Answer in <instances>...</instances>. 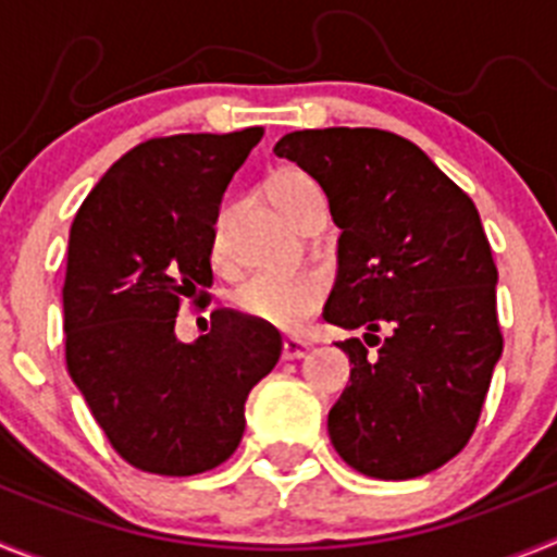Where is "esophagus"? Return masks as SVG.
<instances>
[{
	"label": "esophagus",
	"mask_w": 557,
	"mask_h": 557,
	"mask_svg": "<svg viewBox=\"0 0 557 557\" xmlns=\"http://www.w3.org/2000/svg\"><path fill=\"white\" fill-rule=\"evenodd\" d=\"M309 354V346L304 343V339H295V337H287L282 343V359H301Z\"/></svg>",
	"instance_id": "esophagus-1"
}]
</instances>
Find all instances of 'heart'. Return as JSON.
I'll return each instance as SVG.
<instances>
[{"label":"heart","instance_id":"heart-1","mask_svg":"<svg viewBox=\"0 0 557 557\" xmlns=\"http://www.w3.org/2000/svg\"><path fill=\"white\" fill-rule=\"evenodd\" d=\"M264 189H268V198L273 200L275 209L282 211L293 225H298L309 206L323 203V191L318 181L298 166H284V170L273 172ZM225 218L228 214L223 211L214 223V234H211V253L214 256H223ZM326 293L329 278L323 270L301 268L284 270V273L259 270V273H250L248 278L236 284V289L231 293V304L250 321L295 332L312 318Z\"/></svg>","mask_w":557,"mask_h":557}]
</instances>
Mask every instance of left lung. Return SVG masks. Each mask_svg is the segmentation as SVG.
<instances>
[{
    "mask_svg": "<svg viewBox=\"0 0 557 557\" xmlns=\"http://www.w3.org/2000/svg\"><path fill=\"white\" fill-rule=\"evenodd\" d=\"M273 152L321 184L339 228L323 318L366 329L339 343L354 368L329 410L332 446L376 480L441 469L469 444L502 357L476 206L421 147L376 127L295 131Z\"/></svg>",
    "mask_w": 557,
    "mask_h": 557,
    "instance_id": "left-lung-1",
    "label": "left lung"
}]
</instances>
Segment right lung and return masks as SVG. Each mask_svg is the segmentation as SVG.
<instances>
[{
    "label": "right lung",
    "mask_w": 557,
    "mask_h": 557,
    "mask_svg": "<svg viewBox=\"0 0 557 557\" xmlns=\"http://www.w3.org/2000/svg\"><path fill=\"white\" fill-rule=\"evenodd\" d=\"M262 127L141 141L88 191L69 231L66 368L133 469L191 476L243 441L245 401L282 357L273 326L234 309L175 337L181 301L206 304L223 191Z\"/></svg>",
    "instance_id": "obj_1"
}]
</instances>
